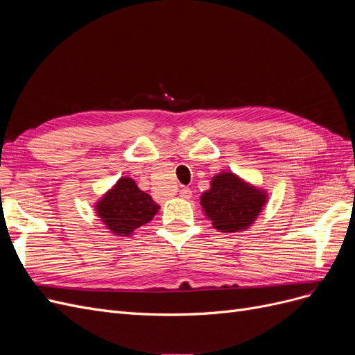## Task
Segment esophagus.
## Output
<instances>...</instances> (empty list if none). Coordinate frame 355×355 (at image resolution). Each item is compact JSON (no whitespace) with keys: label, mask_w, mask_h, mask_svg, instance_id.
Masks as SVG:
<instances>
[{"label":"esophagus","mask_w":355,"mask_h":355,"mask_svg":"<svg viewBox=\"0 0 355 355\" xmlns=\"http://www.w3.org/2000/svg\"><path fill=\"white\" fill-rule=\"evenodd\" d=\"M179 194H180V197L182 198H191L192 197V191L189 189V188H182L180 191H179Z\"/></svg>","instance_id":"esophagus-1"}]
</instances>
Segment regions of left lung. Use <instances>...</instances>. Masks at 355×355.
I'll use <instances>...</instances> for the list:
<instances>
[{"label": "left lung", "instance_id": "8db88e82", "mask_svg": "<svg viewBox=\"0 0 355 355\" xmlns=\"http://www.w3.org/2000/svg\"><path fill=\"white\" fill-rule=\"evenodd\" d=\"M266 202V194L245 184L234 173L214 176L210 189L201 196V206L213 227L222 232L247 230Z\"/></svg>", "mask_w": 355, "mask_h": 355}]
</instances>
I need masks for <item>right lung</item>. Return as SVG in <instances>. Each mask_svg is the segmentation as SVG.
<instances>
[{
    "label": "right lung",
    "instance_id": "obj_1",
    "mask_svg": "<svg viewBox=\"0 0 355 355\" xmlns=\"http://www.w3.org/2000/svg\"><path fill=\"white\" fill-rule=\"evenodd\" d=\"M159 206L130 178H121L98 202V216L115 235H132L151 220Z\"/></svg>",
    "mask_w": 355,
    "mask_h": 355
}]
</instances>
